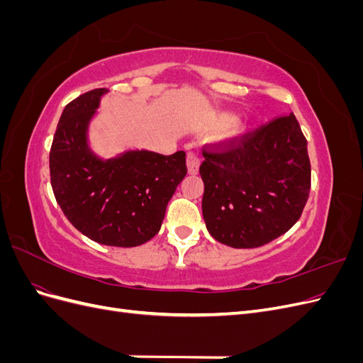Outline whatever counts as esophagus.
Instances as JSON below:
<instances>
[{"instance_id": "esophagus-1", "label": "esophagus", "mask_w": 363, "mask_h": 363, "mask_svg": "<svg viewBox=\"0 0 363 363\" xmlns=\"http://www.w3.org/2000/svg\"><path fill=\"white\" fill-rule=\"evenodd\" d=\"M199 169H200V156L194 151L188 152V172L191 175H195L199 174Z\"/></svg>"}]
</instances>
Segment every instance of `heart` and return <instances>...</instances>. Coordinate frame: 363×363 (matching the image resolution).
Returning <instances> with one entry per match:
<instances>
[{"instance_id":"b5f03b06","label":"heart","mask_w":363,"mask_h":363,"mask_svg":"<svg viewBox=\"0 0 363 363\" xmlns=\"http://www.w3.org/2000/svg\"><path fill=\"white\" fill-rule=\"evenodd\" d=\"M235 119H236V115L233 112H227V111L216 112L206 123V130H221L227 126L228 128L218 136V140L233 142V140L239 139L240 136H244L245 131L248 130L245 123H233ZM230 123H232L233 125L230 126Z\"/></svg>"}]
</instances>
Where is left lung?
<instances>
[{
  "instance_id": "obj_1",
  "label": "left lung",
  "mask_w": 363,
  "mask_h": 363,
  "mask_svg": "<svg viewBox=\"0 0 363 363\" xmlns=\"http://www.w3.org/2000/svg\"><path fill=\"white\" fill-rule=\"evenodd\" d=\"M203 218L224 245L256 248L298 221L311 191L307 140L294 113L224 152L203 151Z\"/></svg>"
}]
</instances>
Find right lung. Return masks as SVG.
Listing matches in <instances>:
<instances>
[{
	"label": "right lung",
	"mask_w": 363,
	"mask_h": 363,
	"mask_svg": "<svg viewBox=\"0 0 363 363\" xmlns=\"http://www.w3.org/2000/svg\"><path fill=\"white\" fill-rule=\"evenodd\" d=\"M108 91L94 89L63 108L50 151L54 196L84 236L111 247H138L155 238L167 206L184 179L186 155L125 150L100 157L89 127Z\"/></svg>",
	"instance_id": "add662e5"
}]
</instances>
